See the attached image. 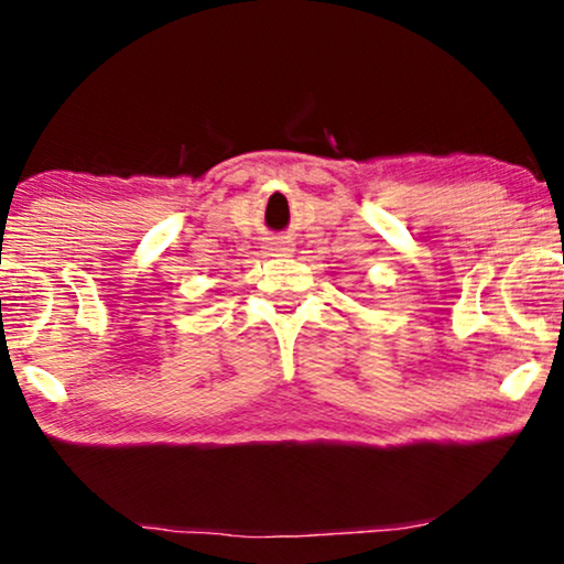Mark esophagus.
Listing matches in <instances>:
<instances>
[{
  "instance_id": "esophagus-1",
  "label": "esophagus",
  "mask_w": 564,
  "mask_h": 564,
  "mask_svg": "<svg viewBox=\"0 0 564 564\" xmlns=\"http://www.w3.org/2000/svg\"><path fill=\"white\" fill-rule=\"evenodd\" d=\"M270 249H273V252H291L289 241H275V243H273V247H270Z\"/></svg>"
}]
</instances>
